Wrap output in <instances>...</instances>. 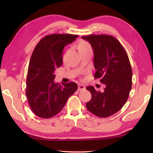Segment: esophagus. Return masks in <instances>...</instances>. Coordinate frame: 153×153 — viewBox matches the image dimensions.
<instances>
[{
	"instance_id": "obj_1",
	"label": "esophagus",
	"mask_w": 153,
	"mask_h": 153,
	"mask_svg": "<svg viewBox=\"0 0 153 153\" xmlns=\"http://www.w3.org/2000/svg\"><path fill=\"white\" fill-rule=\"evenodd\" d=\"M85 88H85V86H84V85L79 84V85H78V88H77V90H78V91H81V90H84Z\"/></svg>"
}]
</instances>
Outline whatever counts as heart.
Segmentation results:
<instances>
[{"label":"heart","mask_w":153,"mask_h":153,"mask_svg":"<svg viewBox=\"0 0 153 153\" xmlns=\"http://www.w3.org/2000/svg\"><path fill=\"white\" fill-rule=\"evenodd\" d=\"M77 48H78V51H86V50H92V47L90 46V44L86 42V41H80L78 44V46H77Z\"/></svg>","instance_id":"heart-1"}]
</instances>
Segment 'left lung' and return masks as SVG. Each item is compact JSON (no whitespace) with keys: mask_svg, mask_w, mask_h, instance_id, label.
<instances>
[{"mask_svg":"<svg viewBox=\"0 0 153 153\" xmlns=\"http://www.w3.org/2000/svg\"><path fill=\"white\" fill-rule=\"evenodd\" d=\"M82 38L90 43L94 51V78L106 86L102 92L92 86L86 87L92 94L86 108L97 117H109L123 107L131 89L132 70L128 54L112 36L90 34Z\"/></svg>","mask_w":153,"mask_h":153,"instance_id":"obj_1","label":"left lung"}]
</instances>
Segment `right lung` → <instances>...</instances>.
Masks as SVG:
<instances>
[{"mask_svg": "<svg viewBox=\"0 0 153 153\" xmlns=\"http://www.w3.org/2000/svg\"><path fill=\"white\" fill-rule=\"evenodd\" d=\"M77 35L53 33L45 36L37 44L28 67L26 91L31 109L36 116L51 118L63 109L68 98L77 90L75 82H54L55 71L63 63V51Z\"/></svg>", "mask_w": 153, "mask_h": 153, "instance_id": "1", "label": "right lung"}]
</instances>
